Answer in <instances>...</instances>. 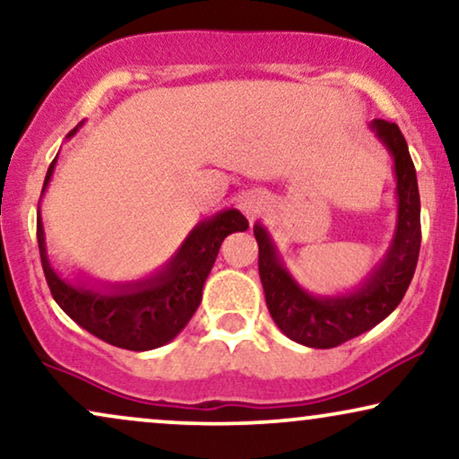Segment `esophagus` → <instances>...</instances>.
I'll list each match as a JSON object with an SVG mask.
<instances>
[{
	"label": "esophagus",
	"instance_id": "34e87169",
	"mask_svg": "<svg viewBox=\"0 0 459 459\" xmlns=\"http://www.w3.org/2000/svg\"><path fill=\"white\" fill-rule=\"evenodd\" d=\"M242 208H244V211H247V212H248V215H253V212H255V211H257V206H255V204H253V202H244V204H242Z\"/></svg>",
	"mask_w": 459,
	"mask_h": 459
}]
</instances>
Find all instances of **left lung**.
<instances>
[{"mask_svg": "<svg viewBox=\"0 0 459 459\" xmlns=\"http://www.w3.org/2000/svg\"><path fill=\"white\" fill-rule=\"evenodd\" d=\"M373 134L388 150L396 178V223L384 257L359 287L337 295H314L290 276L276 244L261 223L253 225L259 244V278L273 323L307 348H335L359 337L394 312L411 284L420 257V189L407 141L396 124L373 120Z\"/></svg>", "mask_w": 459, "mask_h": 459, "instance_id": "1", "label": "left lung"}]
</instances>
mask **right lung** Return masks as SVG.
Returning <instances> with one entry per match:
<instances>
[{
    "mask_svg": "<svg viewBox=\"0 0 459 459\" xmlns=\"http://www.w3.org/2000/svg\"><path fill=\"white\" fill-rule=\"evenodd\" d=\"M80 122L67 134H77ZM56 158L46 172L41 198L55 175ZM248 228L238 208H225L204 219L189 231L175 255L150 276L126 282L92 281L84 273L63 276L52 264L46 247V231L38 206V244L41 267L55 301L82 329L111 346L147 352L172 342L198 309L202 289L211 273L221 242L234 231Z\"/></svg>",
    "mask_w": 459,
    "mask_h": 459,
    "instance_id": "right-lung-1",
    "label": "right lung"
}]
</instances>
